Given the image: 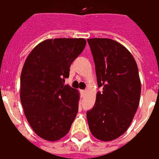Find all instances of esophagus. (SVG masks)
Instances as JSON below:
<instances>
[{
  "label": "esophagus",
  "mask_w": 159,
  "mask_h": 159,
  "mask_svg": "<svg viewBox=\"0 0 159 159\" xmlns=\"http://www.w3.org/2000/svg\"><path fill=\"white\" fill-rule=\"evenodd\" d=\"M80 93H81V94L84 96V95L86 93V90H80Z\"/></svg>",
  "instance_id": "esophagus-1"
}]
</instances>
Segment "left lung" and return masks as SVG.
Listing matches in <instances>:
<instances>
[{"instance_id": "8db88e82", "label": "left lung", "mask_w": 159, "mask_h": 159, "mask_svg": "<svg viewBox=\"0 0 159 159\" xmlns=\"http://www.w3.org/2000/svg\"><path fill=\"white\" fill-rule=\"evenodd\" d=\"M94 61L98 91L87 111L93 135L102 141L120 136L130 126L139 103L141 84L131 53L109 39H88Z\"/></svg>"}]
</instances>
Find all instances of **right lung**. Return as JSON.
<instances>
[{
    "instance_id": "1",
    "label": "right lung",
    "mask_w": 159,
    "mask_h": 159,
    "mask_svg": "<svg viewBox=\"0 0 159 159\" xmlns=\"http://www.w3.org/2000/svg\"><path fill=\"white\" fill-rule=\"evenodd\" d=\"M85 45L84 39H48L33 49L23 66L20 100L25 116L46 140L64 137L78 112V91L64 83Z\"/></svg>"
}]
</instances>
